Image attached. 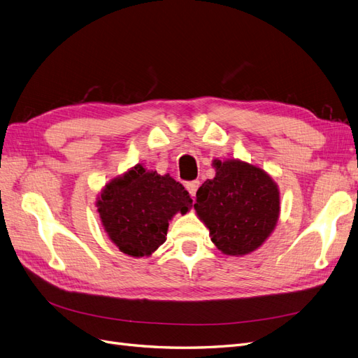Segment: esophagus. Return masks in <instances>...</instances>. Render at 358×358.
Here are the masks:
<instances>
[{
	"instance_id": "esophagus-1",
	"label": "esophagus",
	"mask_w": 358,
	"mask_h": 358,
	"mask_svg": "<svg viewBox=\"0 0 358 358\" xmlns=\"http://www.w3.org/2000/svg\"><path fill=\"white\" fill-rule=\"evenodd\" d=\"M199 187H200V182H199V180H191V182H187V183H185V188H187V191L191 194V197L196 196V192H197Z\"/></svg>"
}]
</instances>
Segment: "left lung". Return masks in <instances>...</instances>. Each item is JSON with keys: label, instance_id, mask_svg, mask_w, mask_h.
I'll return each mask as SVG.
<instances>
[{"label": "left lung", "instance_id": "8db88e82", "mask_svg": "<svg viewBox=\"0 0 358 358\" xmlns=\"http://www.w3.org/2000/svg\"><path fill=\"white\" fill-rule=\"evenodd\" d=\"M215 167L216 176L199 188L194 209L220 251L227 255L252 252L276 225L278 187L266 171L242 161H215Z\"/></svg>", "mask_w": 358, "mask_h": 358}]
</instances>
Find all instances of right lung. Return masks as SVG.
<instances>
[{
  "label": "right lung",
  "mask_w": 358,
  "mask_h": 358,
  "mask_svg": "<svg viewBox=\"0 0 358 358\" xmlns=\"http://www.w3.org/2000/svg\"><path fill=\"white\" fill-rule=\"evenodd\" d=\"M191 203L182 183L138 166L112 180L96 204L112 242L124 254L145 257L166 242L169 221Z\"/></svg>",
  "instance_id": "obj_1"
}]
</instances>
